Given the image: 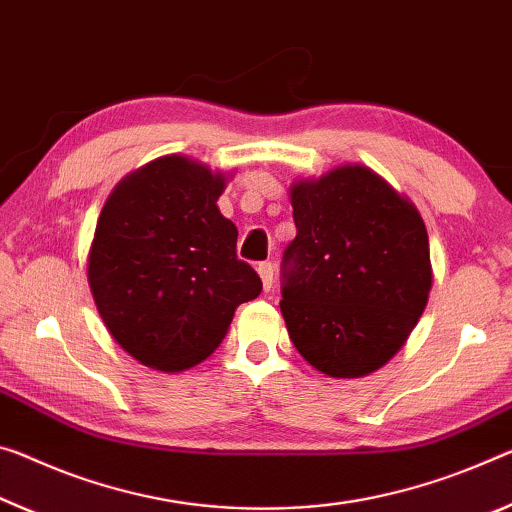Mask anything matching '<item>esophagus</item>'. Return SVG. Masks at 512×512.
<instances>
[{
	"mask_svg": "<svg viewBox=\"0 0 512 512\" xmlns=\"http://www.w3.org/2000/svg\"><path fill=\"white\" fill-rule=\"evenodd\" d=\"M257 273L259 278H262V287L264 291H271L273 287V275H275V266L271 262H262L257 266Z\"/></svg>",
	"mask_w": 512,
	"mask_h": 512,
	"instance_id": "1",
	"label": "esophagus"
}]
</instances>
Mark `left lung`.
Segmentation results:
<instances>
[{"label":"left lung","mask_w":512,"mask_h":512,"mask_svg":"<svg viewBox=\"0 0 512 512\" xmlns=\"http://www.w3.org/2000/svg\"><path fill=\"white\" fill-rule=\"evenodd\" d=\"M296 239L280 310L296 351L330 378H362L401 351L433 287L419 209L362 164L289 189Z\"/></svg>","instance_id":"obj_1"}]
</instances>
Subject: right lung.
Segmentation results:
<instances>
[{
  "instance_id": "add662e5",
  "label": "right lung",
  "mask_w": 512,
  "mask_h": 512,
  "mask_svg": "<svg viewBox=\"0 0 512 512\" xmlns=\"http://www.w3.org/2000/svg\"><path fill=\"white\" fill-rule=\"evenodd\" d=\"M227 177L166 154L125 175L97 218L88 287L109 335L145 367L173 373L207 360L234 310L262 291L237 259V225L216 205Z\"/></svg>"
}]
</instances>
